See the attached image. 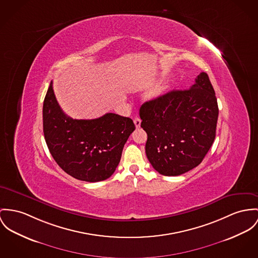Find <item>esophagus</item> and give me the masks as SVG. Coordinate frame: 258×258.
Wrapping results in <instances>:
<instances>
[{
    "label": "esophagus",
    "instance_id": "34e87169",
    "mask_svg": "<svg viewBox=\"0 0 258 258\" xmlns=\"http://www.w3.org/2000/svg\"><path fill=\"white\" fill-rule=\"evenodd\" d=\"M134 122H135V124H136V126L139 128V126H140V124H141V119L139 117H137V118H135L134 119Z\"/></svg>",
    "mask_w": 258,
    "mask_h": 258
}]
</instances>
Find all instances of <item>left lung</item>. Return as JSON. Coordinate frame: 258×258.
Segmentation results:
<instances>
[{
    "label": "left lung",
    "mask_w": 258,
    "mask_h": 258,
    "mask_svg": "<svg viewBox=\"0 0 258 258\" xmlns=\"http://www.w3.org/2000/svg\"><path fill=\"white\" fill-rule=\"evenodd\" d=\"M218 104L206 73L185 90L145 102L139 110L147 134L145 152L164 176H179L199 166L216 137Z\"/></svg>",
    "instance_id": "obj_1"
}]
</instances>
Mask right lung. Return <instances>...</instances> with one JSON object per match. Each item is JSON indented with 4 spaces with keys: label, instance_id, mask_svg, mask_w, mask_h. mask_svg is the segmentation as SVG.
<instances>
[{
    "label": "right lung",
    "instance_id": "obj_1",
    "mask_svg": "<svg viewBox=\"0 0 258 258\" xmlns=\"http://www.w3.org/2000/svg\"><path fill=\"white\" fill-rule=\"evenodd\" d=\"M135 130L133 119L113 113L93 119L68 117L51 81L43 104V132L51 155L70 176L89 182L110 178Z\"/></svg>",
    "mask_w": 258,
    "mask_h": 258
}]
</instances>
